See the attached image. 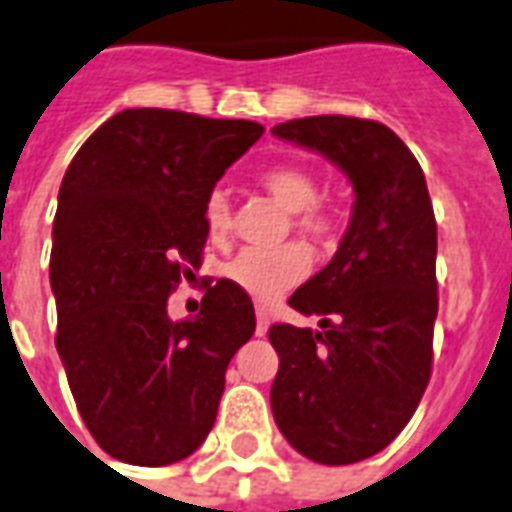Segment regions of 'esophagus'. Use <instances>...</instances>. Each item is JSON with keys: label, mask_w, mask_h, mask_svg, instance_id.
<instances>
[{"label": "esophagus", "mask_w": 512, "mask_h": 512, "mask_svg": "<svg viewBox=\"0 0 512 512\" xmlns=\"http://www.w3.org/2000/svg\"><path fill=\"white\" fill-rule=\"evenodd\" d=\"M268 314L266 312H257V325H255V333L257 336H266L268 333Z\"/></svg>", "instance_id": "esophagus-1"}]
</instances>
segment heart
I'll return each mask as SVG.
<instances>
[{
	"label": "heart",
	"mask_w": 512,
	"mask_h": 512,
	"mask_svg": "<svg viewBox=\"0 0 512 512\" xmlns=\"http://www.w3.org/2000/svg\"><path fill=\"white\" fill-rule=\"evenodd\" d=\"M268 195L293 214V227L312 241H331L336 219L320 206V184L301 165H276L260 176ZM203 219L211 238H225L233 227V206L225 189H211L203 206ZM309 271V255L304 246L285 244L276 249H241L222 268L230 285L255 298L257 304H274L290 293Z\"/></svg>",
	"instance_id": "1"
}]
</instances>
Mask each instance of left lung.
<instances>
[{"instance_id":"1","label":"left lung","mask_w":512,"mask_h":512,"mask_svg":"<svg viewBox=\"0 0 512 512\" xmlns=\"http://www.w3.org/2000/svg\"><path fill=\"white\" fill-rule=\"evenodd\" d=\"M336 162L355 189L328 266L290 295L320 331L276 323L271 410L301 456L342 467L388 448L426 391L437 320V222L412 151L380 121L306 116L271 130Z\"/></svg>"}]
</instances>
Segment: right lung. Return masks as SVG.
<instances>
[{"instance_id":"1","label":"right lung","mask_w":512,"mask_h":512,"mask_svg":"<svg viewBox=\"0 0 512 512\" xmlns=\"http://www.w3.org/2000/svg\"><path fill=\"white\" fill-rule=\"evenodd\" d=\"M263 127L127 108L64 173L54 219L56 350L86 429L124 464L165 467L203 445L255 306L227 279L173 323L168 295L203 263L208 192Z\"/></svg>"}]
</instances>
